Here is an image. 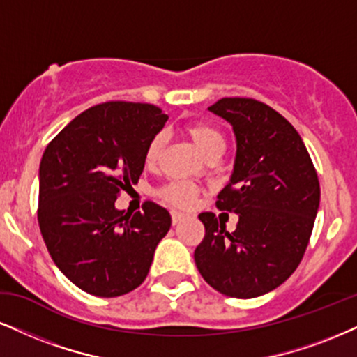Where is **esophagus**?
<instances>
[{
	"label": "esophagus",
	"mask_w": 357,
	"mask_h": 357,
	"mask_svg": "<svg viewBox=\"0 0 357 357\" xmlns=\"http://www.w3.org/2000/svg\"><path fill=\"white\" fill-rule=\"evenodd\" d=\"M183 218H185V217H183L182 213H178V212H172V225H178V223L182 222Z\"/></svg>",
	"instance_id": "1"
}]
</instances>
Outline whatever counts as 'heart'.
<instances>
[{
    "label": "heart",
    "instance_id": "heart-1",
    "mask_svg": "<svg viewBox=\"0 0 357 357\" xmlns=\"http://www.w3.org/2000/svg\"><path fill=\"white\" fill-rule=\"evenodd\" d=\"M183 132L192 139V142L197 145V149H199L206 158L220 157L223 151H225V135H223L217 127L208 124V122H190V124L183 127ZM164 134H157L151 139L147 149H145V162H147L149 167H155L158 164L162 155V149H164ZM162 197H164L170 205L177 206V208H190L193 202H195L197 190L190 185V183L177 180V182L169 183V185L162 190Z\"/></svg>",
    "mask_w": 357,
    "mask_h": 357
}]
</instances>
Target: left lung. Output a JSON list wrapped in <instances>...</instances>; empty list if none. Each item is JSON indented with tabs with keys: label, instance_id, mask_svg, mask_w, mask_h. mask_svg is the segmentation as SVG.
Wrapping results in <instances>:
<instances>
[{
	"label": "left lung",
	"instance_id": "1",
	"mask_svg": "<svg viewBox=\"0 0 357 357\" xmlns=\"http://www.w3.org/2000/svg\"><path fill=\"white\" fill-rule=\"evenodd\" d=\"M230 122L236 157L217 208L238 215L235 231L215 213L199 215L205 236L193 258L212 288L231 298H257L296 270L319 208V180L296 129L270 105L223 98L208 107Z\"/></svg>",
	"mask_w": 357,
	"mask_h": 357
}]
</instances>
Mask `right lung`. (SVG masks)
Listing matches in <instances>:
<instances>
[{
  "label": "right lung",
  "instance_id": "add662e5",
  "mask_svg": "<svg viewBox=\"0 0 357 357\" xmlns=\"http://www.w3.org/2000/svg\"><path fill=\"white\" fill-rule=\"evenodd\" d=\"M169 116L152 104L104 102L73 119L43 153L38 222L52 261L82 291L116 298L142 284L172 218L145 202L116 208L139 182L145 149Z\"/></svg>",
  "mask_w": 357,
  "mask_h": 357
}]
</instances>
